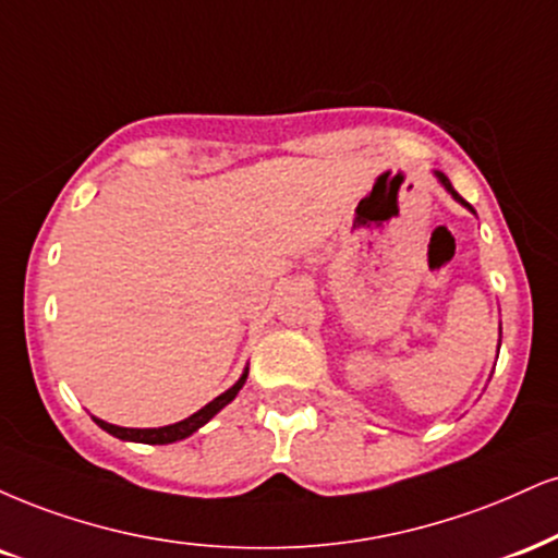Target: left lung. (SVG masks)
Wrapping results in <instances>:
<instances>
[{
	"instance_id": "8db88e82",
	"label": "left lung",
	"mask_w": 558,
	"mask_h": 558,
	"mask_svg": "<svg viewBox=\"0 0 558 558\" xmlns=\"http://www.w3.org/2000/svg\"><path fill=\"white\" fill-rule=\"evenodd\" d=\"M434 173H436V179H439V184H441V186H445V190H447L449 194H452V197H454V199H458V203H460V205H465V207H468V210H471V213H475V210H473V205H468V203H465V199H462V197H460V194H458V192H454L452 181H449V179L445 177V173H441V171H434Z\"/></svg>"
}]
</instances>
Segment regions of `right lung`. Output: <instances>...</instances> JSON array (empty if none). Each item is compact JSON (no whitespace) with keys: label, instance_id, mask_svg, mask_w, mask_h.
I'll use <instances>...</instances> for the list:
<instances>
[{"label":"right lung","instance_id":"right-lung-1","mask_svg":"<svg viewBox=\"0 0 558 558\" xmlns=\"http://www.w3.org/2000/svg\"><path fill=\"white\" fill-rule=\"evenodd\" d=\"M246 374H250V368H244V374H241L239 381L233 387H228L223 395H218V398L207 402L205 408H199L197 413H192L190 418L179 421V424H171V426H160V428H124V426H113V424H106V421L100 418H93L96 424L104 428V432H109L111 436H117V439H124V441H140V445H173V441H181L186 439V436H192L197 428H203L207 421L213 418L215 413L223 411V408L231 402L233 398L239 395V389L244 387L246 381Z\"/></svg>","mask_w":558,"mask_h":558}]
</instances>
